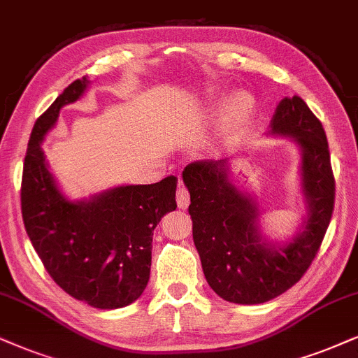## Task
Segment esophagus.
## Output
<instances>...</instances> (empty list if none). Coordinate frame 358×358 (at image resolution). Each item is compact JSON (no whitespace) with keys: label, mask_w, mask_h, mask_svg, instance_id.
<instances>
[{"label":"esophagus","mask_w":358,"mask_h":358,"mask_svg":"<svg viewBox=\"0 0 358 358\" xmlns=\"http://www.w3.org/2000/svg\"><path fill=\"white\" fill-rule=\"evenodd\" d=\"M176 205L182 210H187L189 205V193L183 183H180L178 188H176Z\"/></svg>","instance_id":"esophagus-1"}]
</instances>
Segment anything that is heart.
<instances>
[{"label":"heart","instance_id":"heart-1","mask_svg":"<svg viewBox=\"0 0 358 358\" xmlns=\"http://www.w3.org/2000/svg\"><path fill=\"white\" fill-rule=\"evenodd\" d=\"M252 114H255V102L251 96H248L246 92H234L226 99L221 108V135L226 140L236 138L250 125Z\"/></svg>","mask_w":358,"mask_h":358}]
</instances>
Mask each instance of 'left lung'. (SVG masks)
Listing matches in <instances>:
<instances>
[{
  "mask_svg": "<svg viewBox=\"0 0 358 358\" xmlns=\"http://www.w3.org/2000/svg\"><path fill=\"white\" fill-rule=\"evenodd\" d=\"M266 135L291 138L301 152L304 215L286 241L261 229L256 196L233 182L229 160L194 162L185 166L193 241L210 287L234 304H262L299 280L317 255L334 210L329 145L322 124L301 97H284Z\"/></svg>",
  "mask_w": 358,
  "mask_h": 358,
  "instance_id": "1",
  "label": "left lung"
}]
</instances>
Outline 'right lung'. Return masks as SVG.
<instances>
[{"label": "right lung", "instance_id": "1", "mask_svg": "<svg viewBox=\"0 0 358 358\" xmlns=\"http://www.w3.org/2000/svg\"><path fill=\"white\" fill-rule=\"evenodd\" d=\"M90 80H74L36 120L24 157L21 211L26 233L54 282L96 309H120L145 291L153 229L176 208L178 178L120 185L71 200L49 170L41 143L59 112L84 96Z\"/></svg>", "mask_w": 358, "mask_h": 358}]
</instances>
